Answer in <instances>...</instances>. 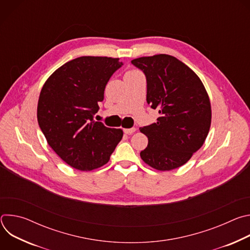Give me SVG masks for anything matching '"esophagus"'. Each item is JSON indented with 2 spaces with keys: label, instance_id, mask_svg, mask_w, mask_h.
Returning <instances> with one entry per match:
<instances>
[{
  "label": "esophagus",
  "instance_id": "1",
  "mask_svg": "<svg viewBox=\"0 0 250 250\" xmlns=\"http://www.w3.org/2000/svg\"><path fill=\"white\" fill-rule=\"evenodd\" d=\"M135 130H136V128H135V127H131V128H125V129H124V132H125V134H132Z\"/></svg>",
  "mask_w": 250,
  "mask_h": 250
}]
</instances>
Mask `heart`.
<instances>
[{
    "label": "heart",
    "instance_id": "heart-1",
    "mask_svg": "<svg viewBox=\"0 0 250 250\" xmlns=\"http://www.w3.org/2000/svg\"><path fill=\"white\" fill-rule=\"evenodd\" d=\"M138 72H139V71H137V70H135V69H131V70L126 71L125 75H127V74H135V73H138Z\"/></svg>",
    "mask_w": 250,
    "mask_h": 250
}]
</instances>
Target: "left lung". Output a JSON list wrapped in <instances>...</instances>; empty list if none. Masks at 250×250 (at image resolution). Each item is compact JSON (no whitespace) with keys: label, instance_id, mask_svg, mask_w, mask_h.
<instances>
[{"label":"left lung","instance_id":"left-lung-1","mask_svg":"<svg viewBox=\"0 0 250 250\" xmlns=\"http://www.w3.org/2000/svg\"><path fill=\"white\" fill-rule=\"evenodd\" d=\"M131 63L144 71L147 81L146 102L159 118L140 127L148 138L141 159L158 171L184 165L207 138L211 122L207 90L194 71L168 54L139 57Z\"/></svg>","mask_w":250,"mask_h":250}]
</instances>
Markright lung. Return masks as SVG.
Masks as SVG:
<instances>
[{
  "label": "right lung",
  "mask_w": 250,
  "mask_h": 250,
  "mask_svg": "<svg viewBox=\"0 0 250 250\" xmlns=\"http://www.w3.org/2000/svg\"><path fill=\"white\" fill-rule=\"evenodd\" d=\"M120 58L81 56L56 69L38 104L39 125L49 146L69 166L92 171L106 164L122 140V128L93 120Z\"/></svg>",
  "instance_id": "1"
}]
</instances>
